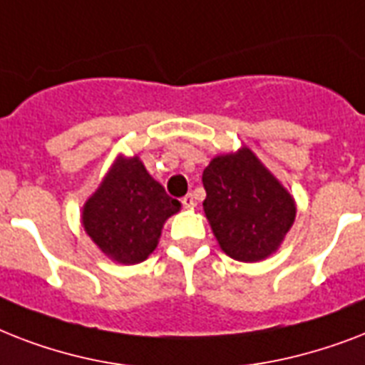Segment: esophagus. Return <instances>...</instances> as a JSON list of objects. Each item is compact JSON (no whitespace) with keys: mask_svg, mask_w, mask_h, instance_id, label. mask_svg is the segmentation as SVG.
I'll return each instance as SVG.
<instances>
[{"mask_svg":"<svg viewBox=\"0 0 365 365\" xmlns=\"http://www.w3.org/2000/svg\"><path fill=\"white\" fill-rule=\"evenodd\" d=\"M182 205H183V208H185V210H193L195 205H197V202H195L193 195H191V193L185 195V197L182 199Z\"/></svg>","mask_w":365,"mask_h":365,"instance_id":"esophagus-1","label":"esophagus"}]
</instances>
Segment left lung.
I'll return each instance as SVG.
<instances>
[{"instance_id": "8db88e82", "label": "left lung", "mask_w": 365, "mask_h": 365, "mask_svg": "<svg viewBox=\"0 0 365 365\" xmlns=\"http://www.w3.org/2000/svg\"><path fill=\"white\" fill-rule=\"evenodd\" d=\"M206 220L220 248L237 261L271 257L295 222L294 197L250 148L216 155L202 172Z\"/></svg>"}]
</instances>
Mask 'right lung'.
Segmentation results:
<instances>
[{"instance_id": "obj_1", "label": "right lung", "mask_w": 365, "mask_h": 365, "mask_svg": "<svg viewBox=\"0 0 365 365\" xmlns=\"http://www.w3.org/2000/svg\"><path fill=\"white\" fill-rule=\"evenodd\" d=\"M180 208L138 155H117L98 189L83 205L81 223L106 257L136 265L153 254L166 220Z\"/></svg>"}]
</instances>
